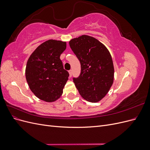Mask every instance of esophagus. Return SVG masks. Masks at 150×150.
I'll return each mask as SVG.
<instances>
[{
	"instance_id": "obj_1",
	"label": "esophagus",
	"mask_w": 150,
	"mask_h": 150,
	"mask_svg": "<svg viewBox=\"0 0 150 150\" xmlns=\"http://www.w3.org/2000/svg\"><path fill=\"white\" fill-rule=\"evenodd\" d=\"M69 76L71 77L72 74V70H69Z\"/></svg>"
}]
</instances>
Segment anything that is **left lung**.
<instances>
[{
  "mask_svg": "<svg viewBox=\"0 0 150 150\" xmlns=\"http://www.w3.org/2000/svg\"><path fill=\"white\" fill-rule=\"evenodd\" d=\"M69 43L81 63V74L73 78L76 88L86 101H101L114 80V66L110 52L98 39L87 35L72 39Z\"/></svg>",
  "mask_w": 150,
  "mask_h": 150,
  "instance_id": "left-lung-1",
  "label": "left lung"
}]
</instances>
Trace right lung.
Listing matches in <instances>:
<instances>
[{
  "label": "right lung",
  "mask_w": 150,
  "mask_h": 150,
  "mask_svg": "<svg viewBox=\"0 0 150 150\" xmlns=\"http://www.w3.org/2000/svg\"><path fill=\"white\" fill-rule=\"evenodd\" d=\"M66 49V42L50 39L39 46L29 58L27 82L31 91L41 100L55 101L63 93L69 76L60 59Z\"/></svg>",
  "instance_id": "obj_1"
}]
</instances>
